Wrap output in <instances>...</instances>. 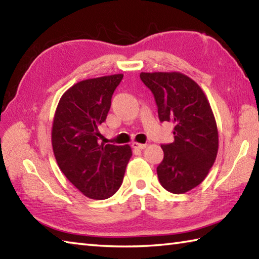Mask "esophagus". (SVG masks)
<instances>
[{"mask_svg":"<svg viewBox=\"0 0 259 259\" xmlns=\"http://www.w3.org/2000/svg\"><path fill=\"white\" fill-rule=\"evenodd\" d=\"M131 146H133L135 150H144V148L146 147V144H140V143L134 142L133 144H131Z\"/></svg>","mask_w":259,"mask_h":259,"instance_id":"esophagus-1","label":"esophagus"}]
</instances>
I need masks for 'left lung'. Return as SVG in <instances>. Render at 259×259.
Masks as SVG:
<instances>
[{
  "mask_svg": "<svg viewBox=\"0 0 259 259\" xmlns=\"http://www.w3.org/2000/svg\"><path fill=\"white\" fill-rule=\"evenodd\" d=\"M140 80L154 96L160 121L175 124V140L161 145L160 184L175 194L191 191L207 177L218 152L217 124L208 99L198 83L178 72L140 73Z\"/></svg>",
  "mask_w": 259,
  "mask_h": 259,
  "instance_id": "obj_1",
  "label": "left lung"
}]
</instances>
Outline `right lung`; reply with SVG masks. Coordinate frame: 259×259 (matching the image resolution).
<instances>
[{
    "mask_svg": "<svg viewBox=\"0 0 259 259\" xmlns=\"http://www.w3.org/2000/svg\"><path fill=\"white\" fill-rule=\"evenodd\" d=\"M123 74L89 78L69 88L58 103L51 142L57 163L82 194L104 200L123 182L133 152L129 145H99L98 128L111 108Z\"/></svg>",
    "mask_w": 259,
    "mask_h": 259,
    "instance_id": "1",
    "label": "right lung"
}]
</instances>
